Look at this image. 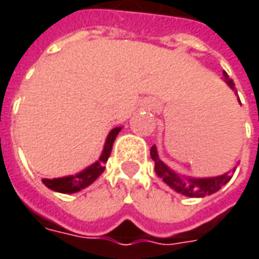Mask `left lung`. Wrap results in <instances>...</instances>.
Masks as SVG:
<instances>
[{"label":"left lung","instance_id":"obj_1","mask_svg":"<svg viewBox=\"0 0 259 259\" xmlns=\"http://www.w3.org/2000/svg\"><path fill=\"white\" fill-rule=\"evenodd\" d=\"M225 82L228 83V86L235 91L234 80L228 76L226 72H224ZM239 99V98H238ZM151 158L155 164V174L158 177L163 179V182L165 184H168L173 190H176L177 193H182L184 196L189 197H204L209 194L216 193L222 186L228 183L232 179V174L235 173V168L229 173H225L222 176H216V177H206V179H193V177H183L180 174H177L173 171L170 167L167 165L158 158V153L155 145L151 147Z\"/></svg>","mask_w":259,"mask_h":259}]
</instances>
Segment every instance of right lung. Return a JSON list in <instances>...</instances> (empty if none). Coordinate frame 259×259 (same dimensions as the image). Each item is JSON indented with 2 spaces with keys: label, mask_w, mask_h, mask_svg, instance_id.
Returning a JSON list of instances; mask_svg holds the SVG:
<instances>
[{
  "label": "right lung",
  "mask_w": 259,
  "mask_h": 259,
  "mask_svg": "<svg viewBox=\"0 0 259 259\" xmlns=\"http://www.w3.org/2000/svg\"><path fill=\"white\" fill-rule=\"evenodd\" d=\"M119 131H121V126H116L108 134L104 145V151L99 157V160L95 161L92 165L86 167L83 171L75 174V176H66V177H59V179H43L41 182L50 190H55L59 193H76V192L88 187L89 184L94 183L95 180L104 173L105 163L108 161V158L111 155L112 145H114L115 138H116Z\"/></svg>",
  "instance_id": "1"
}]
</instances>
